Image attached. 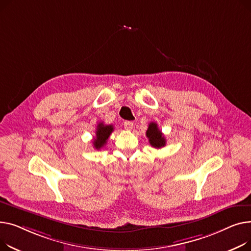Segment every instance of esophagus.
<instances>
[{
  "label": "esophagus",
  "mask_w": 251,
  "mask_h": 251,
  "mask_svg": "<svg viewBox=\"0 0 251 251\" xmlns=\"http://www.w3.org/2000/svg\"><path fill=\"white\" fill-rule=\"evenodd\" d=\"M132 126H134V124H132L131 122L126 121V122L124 123V127H125L126 130H130V129L132 128Z\"/></svg>",
  "instance_id": "obj_1"
}]
</instances>
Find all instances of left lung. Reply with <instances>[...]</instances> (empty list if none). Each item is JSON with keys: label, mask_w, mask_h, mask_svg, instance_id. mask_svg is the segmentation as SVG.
Instances as JSON below:
<instances>
[{"label": "left lung", "mask_w": 251, "mask_h": 251, "mask_svg": "<svg viewBox=\"0 0 251 251\" xmlns=\"http://www.w3.org/2000/svg\"><path fill=\"white\" fill-rule=\"evenodd\" d=\"M146 136L148 138L150 145L156 149H160L166 145L165 137L158 128V126L156 123H150L148 129L146 131Z\"/></svg>", "instance_id": "obj_1"}]
</instances>
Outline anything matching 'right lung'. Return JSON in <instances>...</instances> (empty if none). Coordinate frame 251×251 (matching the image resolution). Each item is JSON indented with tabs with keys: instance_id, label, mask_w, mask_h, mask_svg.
Segmentation results:
<instances>
[{
	"instance_id": "add662e5",
	"label": "right lung",
	"mask_w": 251,
	"mask_h": 251,
	"mask_svg": "<svg viewBox=\"0 0 251 251\" xmlns=\"http://www.w3.org/2000/svg\"><path fill=\"white\" fill-rule=\"evenodd\" d=\"M112 131H113V126L111 125L105 126L103 123H99L97 125L96 136L93 141V146L96 150H99L105 146Z\"/></svg>"
}]
</instances>
